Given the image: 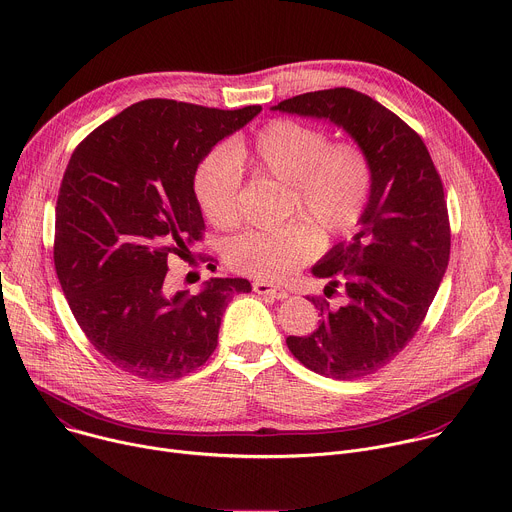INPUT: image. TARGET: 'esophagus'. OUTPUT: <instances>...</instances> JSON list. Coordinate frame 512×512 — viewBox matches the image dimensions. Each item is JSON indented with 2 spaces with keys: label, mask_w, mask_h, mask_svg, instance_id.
<instances>
[{
  "label": "esophagus",
  "mask_w": 512,
  "mask_h": 512,
  "mask_svg": "<svg viewBox=\"0 0 512 512\" xmlns=\"http://www.w3.org/2000/svg\"><path fill=\"white\" fill-rule=\"evenodd\" d=\"M253 291H255V294L269 296V298H275V300H285V298L289 296L287 289H283V287H279V285L265 283V281H255V283H253Z\"/></svg>",
  "instance_id": "esophagus-1"
}]
</instances>
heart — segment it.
Returning <instances> with one entry per match:
<instances>
[{
  "instance_id": "b5f03b06",
  "label": "heart",
  "mask_w": 512,
  "mask_h": 512,
  "mask_svg": "<svg viewBox=\"0 0 512 512\" xmlns=\"http://www.w3.org/2000/svg\"><path fill=\"white\" fill-rule=\"evenodd\" d=\"M271 176L289 186L287 214L300 216L275 229H255L229 245V263L251 277L281 281L316 253L318 237L350 233L367 210L375 168L356 141H334L314 125L273 119L251 141L208 154L194 180L196 200L218 229L239 223L243 170Z\"/></svg>"
}]
</instances>
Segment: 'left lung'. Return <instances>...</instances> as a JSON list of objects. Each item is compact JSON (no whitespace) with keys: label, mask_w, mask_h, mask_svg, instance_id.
Here are the masks:
<instances>
[{"label":"left lung","mask_w":512,"mask_h":512,"mask_svg":"<svg viewBox=\"0 0 512 512\" xmlns=\"http://www.w3.org/2000/svg\"><path fill=\"white\" fill-rule=\"evenodd\" d=\"M273 111L328 119L367 150L375 182L350 243L334 245L312 267L328 279L318 328L287 336L310 371L352 381L389 364L419 330L450 261L444 184L423 139L369 95L336 87L285 99ZM341 289V302L327 298Z\"/></svg>","instance_id":"8db88e82"}]
</instances>
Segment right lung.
<instances>
[{"label": "right lung", "mask_w": 512, "mask_h": 512, "mask_svg": "<svg viewBox=\"0 0 512 512\" xmlns=\"http://www.w3.org/2000/svg\"><path fill=\"white\" fill-rule=\"evenodd\" d=\"M261 105L212 109L145 99L72 152L56 200L54 267L89 342L119 371L180 379L210 358L231 298L251 283L214 277L196 296L168 291V259L190 257L204 218L198 164Z\"/></svg>", "instance_id": "add662e5"}]
</instances>
